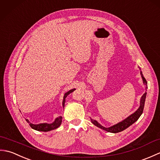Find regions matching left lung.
I'll return each mask as SVG.
<instances>
[{
    "instance_id": "obj_1",
    "label": "left lung",
    "mask_w": 160,
    "mask_h": 160,
    "mask_svg": "<svg viewBox=\"0 0 160 160\" xmlns=\"http://www.w3.org/2000/svg\"><path fill=\"white\" fill-rule=\"evenodd\" d=\"M141 75H142V80H143V82L144 84V85L146 86V88H148L147 87V81L146 80L145 78L143 76V74H142V72L141 71L140 72ZM146 96H147V93H144L143 96H142L141 98V100H140V106L139 107L138 109L134 113H132V115H131L130 116H128L127 119H125L124 120L120 122H119L117 124L112 126V127H109V128H105L102 126L100 125L98 122L96 120H92L91 119V122L96 127H99L103 130L110 132H114V133H116V132H121L122 131H124V129L127 128L128 127H130L131 124H132L134 122H136L139 118L140 117V115L143 113V110H144V103H145V100H146Z\"/></svg>"
}]
</instances>
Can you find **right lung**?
I'll return each instance as SVG.
<instances>
[{"label": "right lung", "mask_w": 160, "mask_h": 160, "mask_svg": "<svg viewBox=\"0 0 160 160\" xmlns=\"http://www.w3.org/2000/svg\"><path fill=\"white\" fill-rule=\"evenodd\" d=\"M75 90V89H71L70 91H68L64 96L63 98V101H62V105L63 107H64V102H65V98L67 96L69 95V93H72L73 91ZM62 117H58L57 118L55 121H54L52 124H47V123H43V124H33L32 123H30L28 119H26V121L28 122L30 127H31L33 129H35L36 131H44V132H47V131H49L53 130V129H56L58 127H60V125L62 123Z\"/></svg>", "instance_id": "right-lung-1"}]
</instances>
